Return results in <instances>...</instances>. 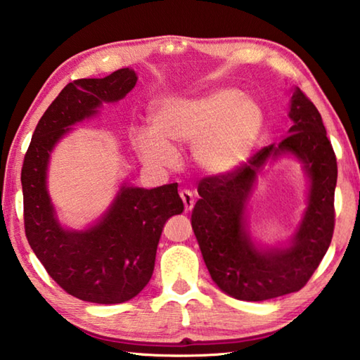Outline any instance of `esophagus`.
<instances>
[{
	"label": "esophagus",
	"instance_id": "34e87169",
	"mask_svg": "<svg viewBox=\"0 0 360 360\" xmlns=\"http://www.w3.org/2000/svg\"><path fill=\"white\" fill-rule=\"evenodd\" d=\"M181 198H182V203H184V210L186 211H191L193 208V203H195V195L192 191H187V188H182L179 192Z\"/></svg>",
	"mask_w": 360,
	"mask_h": 360
}]
</instances>
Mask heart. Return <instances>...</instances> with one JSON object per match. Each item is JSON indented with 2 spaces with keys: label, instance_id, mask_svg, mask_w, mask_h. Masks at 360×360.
<instances>
[{
  "label": "heart",
  "instance_id": "obj_1",
  "mask_svg": "<svg viewBox=\"0 0 360 360\" xmlns=\"http://www.w3.org/2000/svg\"><path fill=\"white\" fill-rule=\"evenodd\" d=\"M262 127V111L236 90L221 89L195 98L165 101L154 114L152 131H139L136 149L152 168L173 167V149L192 144L197 165L222 174L241 165Z\"/></svg>",
  "mask_w": 360,
  "mask_h": 360
}]
</instances>
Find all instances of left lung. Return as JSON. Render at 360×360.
Here are the masks:
<instances>
[{
    "label": "left lung",
    "mask_w": 360,
    "mask_h": 360,
    "mask_svg": "<svg viewBox=\"0 0 360 360\" xmlns=\"http://www.w3.org/2000/svg\"><path fill=\"white\" fill-rule=\"evenodd\" d=\"M289 136L266 146L241 165L198 182L200 200L192 210V229L205 264L225 294L246 302H262L300 290L319 266L335 229L337 157L322 117L300 89L290 101ZM292 151L312 178L309 210L295 245L259 252L248 240L242 212L255 173L268 156Z\"/></svg>",
    "instance_id": "1"
}]
</instances>
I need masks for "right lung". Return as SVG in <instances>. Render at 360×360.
I'll use <instances>...</instances> for the list:
<instances>
[{
	"label": "right lung",
	"mask_w": 360,
	"mask_h": 360,
	"mask_svg": "<svg viewBox=\"0 0 360 360\" xmlns=\"http://www.w3.org/2000/svg\"><path fill=\"white\" fill-rule=\"evenodd\" d=\"M135 71L77 79L58 94L36 125L23 158V225L36 257L53 281L85 302L112 304L138 295L149 283L157 245L169 217L184 210L178 184L122 187L106 216L85 231L60 227L46 191L49 154L70 127L117 101L135 87Z\"/></svg>",
	"instance_id": "add662e5"
}]
</instances>
